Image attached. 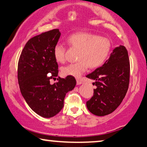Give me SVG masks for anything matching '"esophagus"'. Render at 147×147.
<instances>
[{"mask_svg":"<svg viewBox=\"0 0 147 147\" xmlns=\"http://www.w3.org/2000/svg\"><path fill=\"white\" fill-rule=\"evenodd\" d=\"M82 80H78V79L77 80V84H78V85L81 84H82Z\"/></svg>","mask_w":147,"mask_h":147,"instance_id":"1","label":"esophagus"}]
</instances>
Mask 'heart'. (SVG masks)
<instances>
[{
	"instance_id": "b5f03b06",
	"label": "heart",
	"mask_w": 147,
	"mask_h": 147,
	"mask_svg": "<svg viewBox=\"0 0 147 147\" xmlns=\"http://www.w3.org/2000/svg\"><path fill=\"white\" fill-rule=\"evenodd\" d=\"M68 43L72 48L79 50L78 54V62L62 68L64 76L80 78L90 68H97L105 62L110 50L111 43L108 38L100 37L89 32H78L69 36ZM66 48L62 44H57L54 48V56L57 62L65 61Z\"/></svg>"
}]
</instances>
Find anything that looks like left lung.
Segmentation results:
<instances>
[{
    "label": "left lung",
    "mask_w": 147,
    "mask_h": 147,
    "mask_svg": "<svg viewBox=\"0 0 147 147\" xmlns=\"http://www.w3.org/2000/svg\"><path fill=\"white\" fill-rule=\"evenodd\" d=\"M129 72L127 50L123 46L117 47L102 66L86 76L95 81L93 84L97 86L93 97L86 101L88 110L99 117L115 111L128 90Z\"/></svg>",
    "instance_id": "obj_1"
}]
</instances>
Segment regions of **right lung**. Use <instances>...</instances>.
I'll return each instance as SVG.
<instances>
[{
  "label": "right lung",
  "instance_id": "1",
  "mask_svg": "<svg viewBox=\"0 0 147 147\" xmlns=\"http://www.w3.org/2000/svg\"><path fill=\"white\" fill-rule=\"evenodd\" d=\"M61 32L53 29L31 38L26 43L20 57L18 79L21 93L35 113L44 118L57 115L64 106L66 93L76 84L74 76L57 78L50 84V80L58 76V63L54 56ZM51 73V77L47 74Z\"/></svg>",
  "mask_w": 147,
  "mask_h": 147
}]
</instances>
